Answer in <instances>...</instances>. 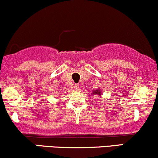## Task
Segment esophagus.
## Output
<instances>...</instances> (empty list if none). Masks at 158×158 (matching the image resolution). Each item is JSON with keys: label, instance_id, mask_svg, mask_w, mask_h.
I'll use <instances>...</instances> for the list:
<instances>
[{"label": "esophagus", "instance_id": "34e87169", "mask_svg": "<svg viewBox=\"0 0 158 158\" xmlns=\"http://www.w3.org/2000/svg\"><path fill=\"white\" fill-rule=\"evenodd\" d=\"M79 87H80V85H79V84H76L75 85V88L77 90H79Z\"/></svg>", "mask_w": 158, "mask_h": 158}]
</instances>
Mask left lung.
Instances as JSON below:
<instances>
[{"label":"left lung","mask_w":158,"mask_h":158,"mask_svg":"<svg viewBox=\"0 0 158 158\" xmlns=\"http://www.w3.org/2000/svg\"><path fill=\"white\" fill-rule=\"evenodd\" d=\"M92 94H94V95H95V94H97V95H100V90H94Z\"/></svg>","instance_id":"left-lung-1"}]
</instances>
